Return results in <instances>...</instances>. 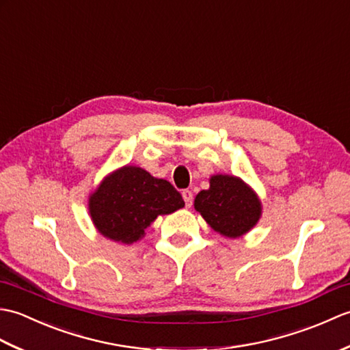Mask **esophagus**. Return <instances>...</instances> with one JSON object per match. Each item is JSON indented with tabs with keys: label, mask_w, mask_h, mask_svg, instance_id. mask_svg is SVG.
I'll return each mask as SVG.
<instances>
[{
	"label": "esophagus",
	"mask_w": 350,
	"mask_h": 350,
	"mask_svg": "<svg viewBox=\"0 0 350 350\" xmlns=\"http://www.w3.org/2000/svg\"><path fill=\"white\" fill-rule=\"evenodd\" d=\"M182 197L185 200V204H187V207H189L192 204V198H194V197H192V192L189 189H185L182 192Z\"/></svg>",
	"instance_id": "1"
}]
</instances>
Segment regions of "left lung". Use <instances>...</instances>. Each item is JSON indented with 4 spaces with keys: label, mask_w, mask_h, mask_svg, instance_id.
Returning a JSON list of instances; mask_svg holds the SVG:
<instances>
[{
    "label": "left lung",
    "mask_w": 350,
    "mask_h": 350,
    "mask_svg": "<svg viewBox=\"0 0 350 350\" xmlns=\"http://www.w3.org/2000/svg\"><path fill=\"white\" fill-rule=\"evenodd\" d=\"M194 206L215 232L227 237L250 232L262 213L254 192L239 177L224 174L212 177L211 188L198 192Z\"/></svg>",
    "instance_id": "8db88e82"
}]
</instances>
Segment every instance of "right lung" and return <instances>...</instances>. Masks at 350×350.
I'll return each instance as SVG.
<instances>
[{"label": "right lung", "instance_id": "add662e5", "mask_svg": "<svg viewBox=\"0 0 350 350\" xmlns=\"http://www.w3.org/2000/svg\"><path fill=\"white\" fill-rule=\"evenodd\" d=\"M185 206L180 192L146 170L123 167L107 177L90 197V215L96 228L116 242L133 243L158 215Z\"/></svg>", "mask_w": 350, "mask_h": 350}]
</instances>
